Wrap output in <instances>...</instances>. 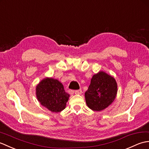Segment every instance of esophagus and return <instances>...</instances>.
Here are the masks:
<instances>
[{
	"label": "esophagus",
	"mask_w": 149,
	"mask_h": 149,
	"mask_svg": "<svg viewBox=\"0 0 149 149\" xmlns=\"http://www.w3.org/2000/svg\"><path fill=\"white\" fill-rule=\"evenodd\" d=\"M74 93H75V94H78V95L81 94L82 93V91L81 90V89H80V90H77L74 91Z\"/></svg>",
	"instance_id": "34e87169"
}]
</instances>
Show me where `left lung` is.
<instances>
[{"mask_svg": "<svg viewBox=\"0 0 149 149\" xmlns=\"http://www.w3.org/2000/svg\"><path fill=\"white\" fill-rule=\"evenodd\" d=\"M117 93V84L115 78L100 71L92 77L88 90L85 92V101L92 110H104L115 100Z\"/></svg>", "mask_w": 149, "mask_h": 149, "instance_id": "1", "label": "left lung"}]
</instances>
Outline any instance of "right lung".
Returning a JSON list of instances; mask_svg holds the SVG:
<instances>
[{
	"instance_id": "add662e5",
	"label": "right lung",
	"mask_w": 149,
	"mask_h": 149,
	"mask_svg": "<svg viewBox=\"0 0 149 149\" xmlns=\"http://www.w3.org/2000/svg\"><path fill=\"white\" fill-rule=\"evenodd\" d=\"M36 92L38 100L42 107L55 113L64 110L69 97L62 83L52 78L41 80L36 86Z\"/></svg>"
}]
</instances>
